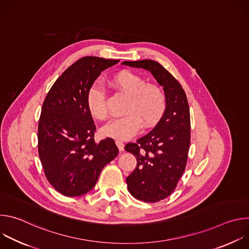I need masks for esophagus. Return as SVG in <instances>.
<instances>
[{
  "label": "esophagus",
  "instance_id": "1",
  "mask_svg": "<svg viewBox=\"0 0 249 249\" xmlns=\"http://www.w3.org/2000/svg\"><path fill=\"white\" fill-rule=\"evenodd\" d=\"M115 143H116V145H117L119 151L122 152V151L124 150V143H123V142H121V141H119V140H116Z\"/></svg>",
  "mask_w": 249,
  "mask_h": 249
}]
</instances>
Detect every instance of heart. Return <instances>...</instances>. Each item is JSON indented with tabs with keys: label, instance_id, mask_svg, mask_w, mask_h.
Masks as SVG:
<instances>
[{
	"label": "heart",
	"instance_id": "1",
	"mask_svg": "<svg viewBox=\"0 0 249 249\" xmlns=\"http://www.w3.org/2000/svg\"><path fill=\"white\" fill-rule=\"evenodd\" d=\"M111 85L128 95L124 116L111 120L106 124L101 133L105 137L119 141L129 140L141 128L154 126L165 109V95L162 89L155 84H146L143 77L129 70L116 73L111 79ZM87 105L90 114L103 120L107 116L106 96L103 89L93 85L87 95Z\"/></svg>",
	"mask_w": 249,
	"mask_h": 249
}]
</instances>
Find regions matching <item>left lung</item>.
Listing matches in <instances>:
<instances>
[{
	"label": "left lung",
	"instance_id": "obj_1",
	"mask_svg": "<svg viewBox=\"0 0 249 249\" xmlns=\"http://www.w3.org/2000/svg\"><path fill=\"white\" fill-rule=\"evenodd\" d=\"M121 64L149 71L163 87L166 100L163 115L137 143L125 146L137 160L136 168L126 178L129 192L138 200L155 203L173 192L185 169L190 146L189 105L180 84L158 62L141 60Z\"/></svg>",
	"mask_w": 249,
	"mask_h": 249
}]
</instances>
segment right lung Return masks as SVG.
<instances>
[{
	"instance_id": "obj_1",
	"label": "right lung",
	"mask_w": 249,
	"mask_h": 249,
	"mask_svg": "<svg viewBox=\"0 0 249 249\" xmlns=\"http://www.w3.org/2000/svg\"><path fill=\"white\" fill-rule=\"evenodd\" d=\"M119 60L84 57L70 66L47 93L38 123V154L49 183L61 194L90 191L102 168L118 155L111 138L94 142L87 95L102 71Z\"/></svg>"
}]
</instances>
